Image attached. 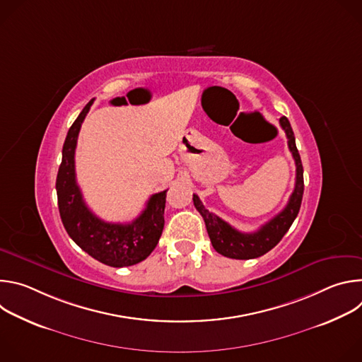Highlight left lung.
I'll return each mask as SVG.
<instances>
[{
  "label": "left lung",
  "mask_w": 362,
  "mask_h": 362,
  "mask_svg": "<svg viewBox=\"0 0 362 362\" xmlns=\"http://www.w3.org/2000/svg\"><path fill=\"white\" fill-rule=\"evenodd\" d=\"M279 124L286 133L288 147L292 153L296 166L295 189L284 211H281L276 216L267 222L261 229H257L253 233H243L236 230L228 222L214 215L208 209H204L199 196L193 194L194 208L199 211L204 221L212 246L218 253L226 257H232V259H253V257H259L265 255L279 243V240L284 238V235L288 232L295 218L298 216L303 194V168L295 144V136L289 120L285 116H282L279 119Z\"/></svg>",
  "instance_id": "left-lung-1"
}]
</instances>
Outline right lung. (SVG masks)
<instances>
[{"label": "right lung", "instance_id": "obj_1", "mask_svg": "<svg viewBox=\"0 0 362 362\" xmlns=\"http://www.w3.org/2000/svg\"><path fill=\"white\" fill-rule=\"evenodd\" d=\"M91 105L93 100L69 129L63 146L56 180L59 211L69 236L94 259L113 268L132 267L144 261L162 236L168 190L151 194L146 209L132 223L105 222L87 208L76 180L74 153L81 123Z\"/></svg>", "mask_w": 362, "mask_h": 362}]
</instances>
